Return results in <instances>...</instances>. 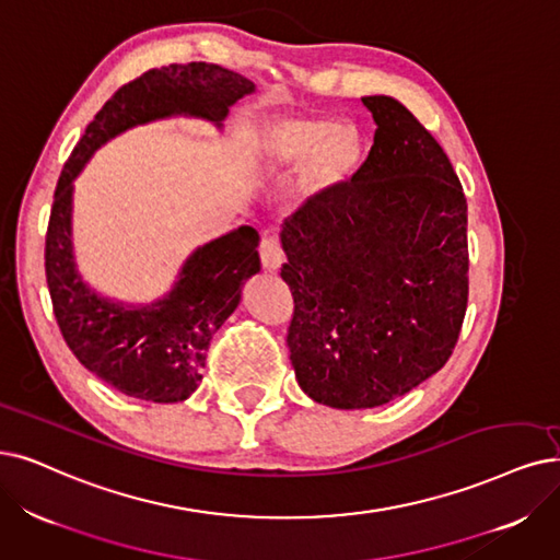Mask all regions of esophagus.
Returning a JSON list of instances; mask_svg holds the SVG:
<instances>
[{
    "label": "esophagus",
    "mask_w": 560,
    "mask_h": 560,
    "mask_svg": "<svg viewBox=\"0 0 560 560\" xmlns=\"http://www.w3.org/2000/svg\"><path fill=\"white\" fill-rule=\"evenodd\" d=\"M259 257H261L264 271H268V273H276L278 268L282 266V261H284V255H282L280 243H278L273 236H264V238H261V245H259Z\"/></svg>",
    "instance_id": "esophagus-1"
}]
</instances>
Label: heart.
Listing matches in <instances>:
<instances>
[{
	"label": "heart",
	"instance_id": "b5f03b06",
	"mask_svg": "<svg viewBox=\"0 0 560 560\" xmlns=\"http://www.w3.org/2000/svg\"><path fill=\"white\" fill-rule=\"evenodd\" d=\"M255 159L264 174L282 176L301 167L299 182L307 197L342 190L363 165V136L351 124L328 117H271L255 130Z\"/></svg>",
	"mask_w": 560,
	"mask_h": 560
}]
</instances>
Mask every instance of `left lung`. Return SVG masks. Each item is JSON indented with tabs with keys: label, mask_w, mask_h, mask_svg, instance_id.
I'll use <instances>...</instances> for the list:
<instances>
[{
	"label": "left lung",
	"mask_w": 560,
	"mask_h": 560,
	"mask_svg": "<svg viewBox=\"0 0 560 560\" xmlns=\"http://www.w3.org/2000/svg\"><path fill=\"white\" fill-rule=\"evenodd\" d=\"M365 163L282 222L294 294L287 347L303 393L332 409L407 395L448 361L466 312V197L432 132L393 96H365Z\"/></svg>",
	"instance_id": "8db88e82"
}]
</instances>
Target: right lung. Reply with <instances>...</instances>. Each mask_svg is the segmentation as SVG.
Here are the masks:
<instances>
[{"mask_svg": "<svg viewBox=\"0 0 560 560\" xmlns=\"http://www.w3.org/2000/svg\"><path fill=\"white\" fill-rule=\"evenodd\" d=\"M255 82L218 63H170L124 84L66 161L46 236V278L61 335L101 382L155 405L188 399L215 330L241 303L245 280L259 273V234L241 225L195 248L170 292L151 303H124L89 287L73 248V182L92 155L121 132L151 121L192 117L218 130Z\"/></svg>", "mask_w": 560, "mask_h": 560, "instance_id": "1", "label": "right lung"}]
</instances>
